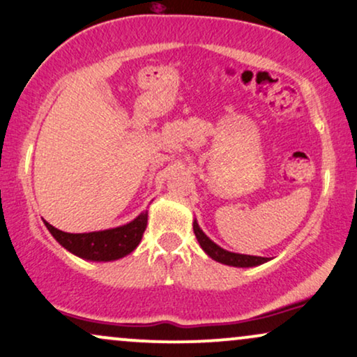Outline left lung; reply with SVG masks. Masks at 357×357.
<instances>
[{"label": "left lung", "instance_id": "left-lung-1", "mask_svg": "<svg viewBox=\"0 0 357 357\" xmlns=\"http://www.w3.org/2000/svg\"><path fill=\"white\" fill-rule=\"evenodd\" d=\"M192 229H194V234H196L197 242L201 243L202 250H204L206 254L211 257V259H214L215 261H220V264L231 265V267H255V265L265 264V261L268 260L267 257L242 255V254H234V252H227V250L220 249L219 245H215V243L201 231V227L197 225L196 220H194Z\"/></svg>", "mask_w": 357, "mask_h": 357}]
</instances>
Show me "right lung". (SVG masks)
Wrapping results in <instances>:
<instances>
[{"label": "right lung", "mask_w": 357, "mask_h": 357, "mask_svg": "<svg viewBox=\"0 0 357 357\" xmlns=\"http://www.w3.org/2000/svg\"><path fill=\"white\" fill-rule=\"evenodd\" d=\"M148 212H142L137 219L121 227L89 234H69L52 227L44 220L54 238L74 255L85 260L108 261L128 255L137 249L146 229Z\"/></svg>", "instance_id": "right-lung-1"}]
</instances>
